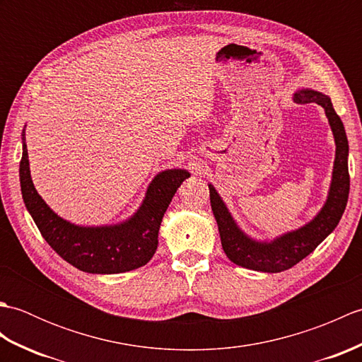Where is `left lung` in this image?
Wrapping results in <instances>:
<instances>
[{
  "label": "left lung",
  "instance_id": "8db88e82",
  "mask_svg": "<svg viewBox=\"0 0 362 362\" xmlns=\"http://www.w3.org/2000/svg\"><path fill=\"white\" fill-rule=\"evenodd\" d=\"M294 101L300 104L316 103L324 107L334 135L336 158L333 166V179L332 185H329L327 202L322 206L316 218L306 226L294 230V232L275 238L274 241H255L236 226L235 219L228 213L226 204L222 202L216 189L213 188V185H209L211 210L218 222L222 249H224L230 261H233L235 264L241 267L252 269V271L272 274L283 272L296 266L305 257H308L339 224L345 205L349 201V141L339 115L333 109L332 99L327 95L319 93V91L305 88L297 91L294 95Z\"/></svg>",
  "mask_w": 362,
  "mask_h": 362
}]
</instances>
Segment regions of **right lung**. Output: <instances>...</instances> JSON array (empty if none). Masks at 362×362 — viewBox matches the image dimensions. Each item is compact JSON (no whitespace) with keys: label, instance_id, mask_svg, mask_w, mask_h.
<instances>
[{"label":"right lung","instance_id":"add662e5","mask_svg":"<svg viewBox=\"0 0 362 362\" xmlns=\"http://www.w3.org/2000/svg\"><path fill=\"white\" fill-rule=\"evenodd\" d=\"M188 177L187 169L160 173L151 182L141 206L132 218L117 226L79 227L57 216L38 196L30 179L26 143L23 141L20 183L28 211L46 243L71 266L90 274H121L148 263L157 250L158 230L168 205Z\"/></svg>","mask_w":362,"mask_h":362}]
</instances>
